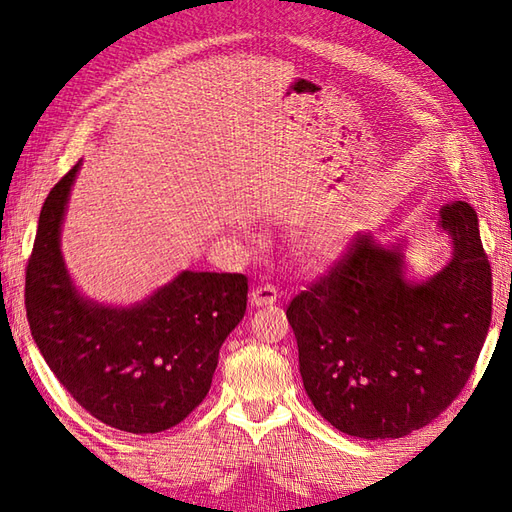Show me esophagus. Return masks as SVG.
<instances>
[{"instance_id":"1","label":"esophagus","mask_w":512,"mask_h":512,"mask_svg":"<svg viewBox=\"0 0 512 512\" xmlns=\"http://www.w3.org/2000/svg\"><path fill=\"white\" fill-rule=\"evenodd\" d=\"M277 297H279L277 288L270 286V284H264V286L253 288V292H250V303H253V306H257V308L259 306H273Z\"/></svg>"}]
</instances>
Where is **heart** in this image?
Returning a JSON list of instances; mask_svg holds the SVG:
<instances>
[{"label":"heart","mask_w":512,"mask_h":512,"mask_svg":"<svg viewBox=\"0 0 512 512\" xmlns=\"http://www.w3.org/2000/svg\"><path fill=\"white\" fill-rule=\"evenodd\" d=\"M345 244V233L336 226H325L314 231L306 242L301 244V255L312 266H323L332 262V259L341 253Z\"/></svg>","instance_id":"1"}]
</instances>
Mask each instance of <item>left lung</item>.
Masks as SVG:
<instances>
[{"label":"left lung","mask_w":512,"mask_h":512,"mask_svg":"<svg viewBox=\"0 0 512 512\" xmlns=\"http://www.w3.org/2000/svg\"><path fill=\"white\" fill-rule=\"evenodd\" d=\"M453 259L409 284L400 246L356 233L345 253L290 301L299 372L314 409L365 440L402 438L460 396L486 341L493 275L469 202L440 209Z\"/></svg>","instance_id":"left-lung-1"}]
</instances>
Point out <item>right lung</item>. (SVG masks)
<instances>
[{
  "instance_id": "1",
  "label": "right lung",
  "mask_w": 512,
  "mask_h": 512,
  "mask_svg": "<svg viewBox=\"0 0 512 512\" xmlns=\"http://www.w3.org/2000/svg\"><path fill=\"white\" fill-rule=\"evenodd\" d=\"M79 165L41 206L26 266V317L52 374L96 420L127 433L176 427L209 394L220 347L244 319L242 273L184 270L134 308L83 299L59 233Z\"/></svg>"
}]
</instances>
